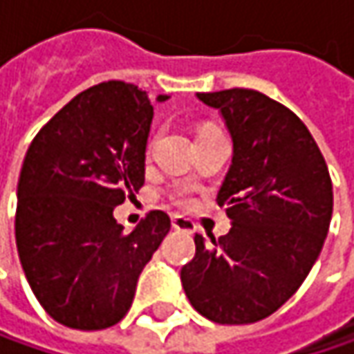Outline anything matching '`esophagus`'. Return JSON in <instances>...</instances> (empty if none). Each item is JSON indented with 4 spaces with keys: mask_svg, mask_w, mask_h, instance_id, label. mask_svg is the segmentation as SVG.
Wrapping results in <instances>:
<instances>
[{
    "mask_svg": "<svg viewBox=\"0 0 354 354\" xmlns=\"http://www.w3.org/2000/svg\"><path fill=\"white\" fill-rule=\"evenodd\" d=\"M172 227L178 230V232H186V234H192L194 230H196L192 220H188L184 216H172Z\"/></svg>",
    "mask_w": 354,
    "mask_h": 354,
    "instance_id": "obj_1",
    "label": "esophagus"
}]
</instances>
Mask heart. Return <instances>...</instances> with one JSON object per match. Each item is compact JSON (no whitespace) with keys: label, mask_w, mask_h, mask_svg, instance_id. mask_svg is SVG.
Masks as SVG:
<instances>
[{"label":"heart","mask_w":354,"mask_h":354,"mask_svg":"<svg viewBox=\"0 0 354 354\" xmlns=\"http://www.w3.org/2000/svg\"><path fill=\"white\" fill-rule=\"evenodd\" d=\"M204 129H212V127H200V131H204ZM152 140H154V138H150V142H148V145H152ZM174 202L180 204V206H184V204L188 202V198H186V194L184 192H176L174 194Z\"/></svg>","instance_id":"obj_1"}]
</instances>
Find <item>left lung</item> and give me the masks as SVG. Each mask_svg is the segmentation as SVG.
<instances>
[{
    "label": "left lung",
    "instance_id": "1",
    "mask_svg": "<svg viewBox=\"0 0 354 354\" xmlns=\"http://www.w3.org/2000/svg\"><path fill=\"white\" fill-rule=\"evenodd\" d=\"M220 109L234 158L218 192L232 227L212 243L196 234V255L180 271L192 307L220 325L275 313L321 254L333 216L329 168L293 111L254 88L198 93Z\"/></svg>",
    "mask_w": 354,
    "mask_h": 354
}]
</instances>
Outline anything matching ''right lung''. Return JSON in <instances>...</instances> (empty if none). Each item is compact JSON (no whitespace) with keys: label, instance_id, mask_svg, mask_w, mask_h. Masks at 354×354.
Segmentation results:
<instances>
[{"label":"right lung","instance_id":"add662e5","mask_svg":"<svg viewBox=\"0 0 354 354\" xmlns=\"http://www.w3.org/2000/svg\"><path fill=\"white\" fill-rule=\"evenodd\" d=\"M152 115L147 91L124 81L99 83L65 104L25 154L17 252L41 307L65 327L116 325L170 232L160 209L148 212L131 234L113 216L145 186Z\"/></svg>","mask_w":354,"mask_h":354}]
</instances>
